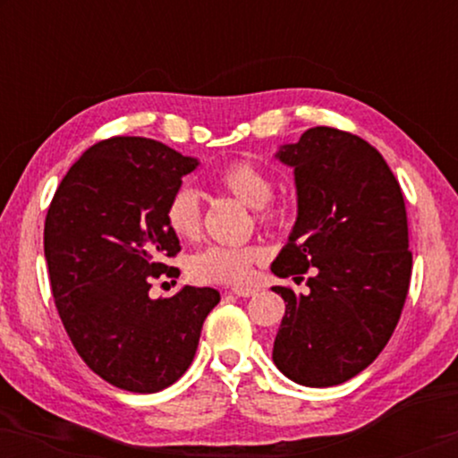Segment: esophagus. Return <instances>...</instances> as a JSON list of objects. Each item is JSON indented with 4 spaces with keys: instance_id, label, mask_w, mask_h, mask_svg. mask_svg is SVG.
Instances as JSON below:
<instances>
[{
    "instance_id": "34e87169",
    "label": "esophagus",
    "mask_w": 458,
    "mask_h": 458,
    "mask_svg": "<svg viewBox=\"0 0 458 458\" xmlns=\"http://www.w3.org/2000/svg\"><path fill=\"white\" fill-rule=\"evenodd\" d=\"M231 292H233L237 298H250L256 293L254 287H231Z\"/></svg>"
}]
</instances>
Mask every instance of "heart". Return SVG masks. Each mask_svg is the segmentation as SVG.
Wrapping results in <instances>:
<instances>
[{
    "instance_id": "1",
    "label": "heart",
    "mask_w": 458,
    "mask_h": 458,
    "mask_svg": "<svg viewBox=\"0 0 458 458\" xmlns=\"http://www.w3.org/2000/svg\"><path fill=\"white\" fill-rule=\"evenodd\" d=\"M221 190L242 204L254 208V215L265 227H277L285 221L284 202L273 199V177L252 160H233L218 168L212 177ZM165 223L179 240H196L202 231V206L191 187L181 185L166 199ZM265 259L260 246H208L190 259V275L199 284H243L256 262Z\"/></svg>"
}]
</instances>
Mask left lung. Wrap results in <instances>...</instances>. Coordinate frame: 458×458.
<instances>
[{"label":"left lung","mask_w":458,"mask_h":458,"mask_svg":"<svg viewBox=\"0 0 458 458\" xmlns=\"http://www.w3.org/2000/svg\"><path fill=\"white\" fill-rule=\"evenodd\" d=\"M277 158L293 166L298 218L271 271L312 275L306 296L273 287L287 302L273 360L300 386H337L377 359L403 315L412 268L403 190L348 131L312 127Z\"/></svg>","instance_id":"1"}]
</instances>
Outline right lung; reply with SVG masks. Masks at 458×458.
I'll list each match as a JSON object with an SVG mask.
<instances>
[{
  "label": "right lung",
  "mask_w": 458,
  "mask_h": 458,
  "mask_svg": "<svg viewBox=\"0 0 458 458\" xmlns=\"http://www.w3.org/2000/svg\"><path fill=\"white\" fill-rule=\"evenodd\" d=\"M196 166L160 141L110 137L74 162L47 208L43 250L62 325L85 365L121 390L173 386L221 300L191 285L149 298L154 279L179 277L165 262L181 250L165 206Z\"/></svg>",
  "instance_id": "add662e5"
}]
</instances>
